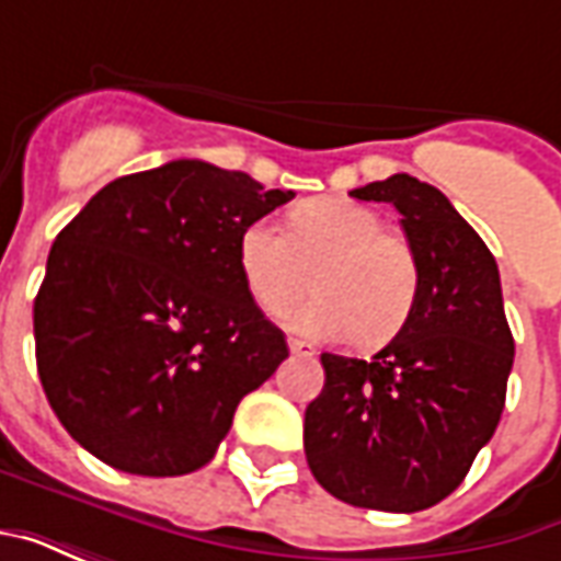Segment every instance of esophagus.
Returning <instances> with one entry per match:
<instances>
[{"label":"esophagus","mask_w":561,"mask_h":561,"mask_svg":"<svg viewBox=\"0 0 561 561\" xmlns=\"http://www.w3.org/2000/svg\"><path fill=\"white\" fill-rule=\"evenodd\" d=\"M288 348H291V354H297V357H316V345H309V342L304 340H288Z\"/></svg>","instance_id":"1"}]
</instances>
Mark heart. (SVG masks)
Masks as SVG:
<instances>
[{"mask_svg":"<svg viewBox=\"0 0 561 561\" xmlns=\"http://www.w3.org/2000/svg\"><path fill=\"white\" fill-rule=\"evenodd\" d=\"M237 267L264 312L294 304L316 267L318 294L282 316L306 340H390L412 316L421 285L412 243L352 197L306 201L291 209L288 231L264 219L245 225Z\"/></svg>","mask_w":561,"mask_h":561,"instance_id":"1","label":"heart"}]
</instances>
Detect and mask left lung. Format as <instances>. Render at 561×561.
I'll return each instance as SVG.
<instances>
[{"mask_svg":"<svg viewBox=\"0 0 561 561\" xmlns=\"http://www.w3.org/2000/svg\"><path fill=\"white\" fill-rule=\"evenodd\" d=\"M352 197L400 209L421 285L409 321L373 360L321 354L306 459L342 502L412 514L454 493L493 438L514 336L495 257L435 185L393 173Z\"/></svg>","mask_w":561,"mask_h":561,"instance_id":"obj_1","label":"left lung"}]
</instances>
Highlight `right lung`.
I'll return each instance as SVG.
<instances>
[{"label": "right lung", "mask_w": 561, "mask_h": 561, "mask_svg": "<svg viewBox=\"0 0 561 561\" xmlns=\"http://www.w3.org/2000/svg\"><path fill=\"white\" fill-rule=\"evenodd\" d=\"M294 192L197 159L107 183L56 237L35 360L68 435L128 474L207 466L288 357L237 267L245 225Z\"/></svg>", "instance_id": "add662e5"}]
</instances>
